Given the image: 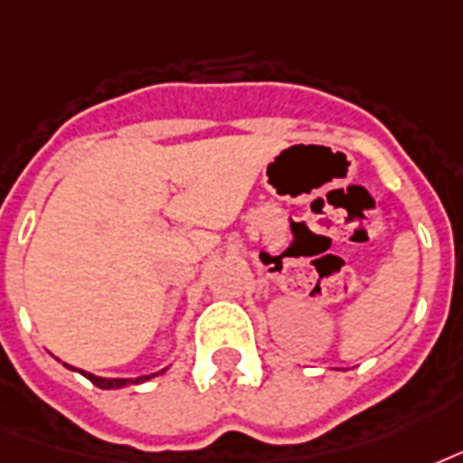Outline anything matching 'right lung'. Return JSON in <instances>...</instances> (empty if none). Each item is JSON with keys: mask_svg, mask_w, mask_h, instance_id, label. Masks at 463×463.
<instances>
[{"mask_svg": "<svg viewBox=\"0 0 463 463\" xmlns=\"http://www.w3.org/2000/svg\"><path fill=\"white\" fill-rule=\"evenodd\" d=\"M64 367L71 369V372H79V374H84L91 384H96L99 389H123V386H130V384H145V382H149L152 377H159V374H164L168 367H164L161 372H154V374H145V377H135V379H120V377H96V374H91V372H84V369H77L71 367V364H67V362H62Z\"/></svg>", "mask_w": 463, "mask_h": 463, "instance_id": "right-lung-1", "label": "right lung"}]
</instances>
